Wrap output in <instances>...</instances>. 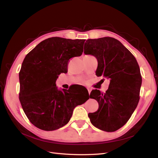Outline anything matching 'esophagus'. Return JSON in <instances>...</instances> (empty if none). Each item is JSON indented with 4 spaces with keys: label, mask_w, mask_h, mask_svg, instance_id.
I'll return each mask as SVG.
<instances>
[{
    "label": "esophagus",
    "mask_w": 158,
    "mask_h": 158,
    "mask_svg": "<svg viewBox=\"0 0 158 158\" xmlns=\"http://www.w3.org/2000/svg\"><path fill=\"white\" fill-rule=\"evenodd\" d=\"M88 89V93H89V94H90V93H91V89H89V88H87Z\"/></svg>",
    "instance_id": "obj_1"
}]
</instances>
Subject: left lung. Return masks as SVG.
<instances>
[{
    "label": "left lung",
    "mask_w": 158,
    "mask_h": 158,
    "mask_svg": "<svg viewBox=\"0 0 158 158\" xmlns=\"http://www.w3.org/2000/svg\"><path fill=\"white\" fill-rule=\"evenodd\" d=\"M84 53L96 57L97 77L110 79L105 93L92 90L90 98L99 103V108L89 113L91 123L102 131L113 132L127 123L137 108L142 77L133 54L119 40L112 37L88 39Z\"/></svg>",
    "instance_id": "left-lung-1"
}]
</instances>
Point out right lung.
<instances>
[{
  "label": "right lung",
  "mask_w": 158,
  "mask_h": 158,
  "mask_svg": "<svg viewBox=\"0 0 158 158\" xmlns=\"http://www.w3.org/2000/svg\"><path fill=\"white\" fill-rule=\"evenodd\" d=\"M85 40L49 38L25 56L19 73V99L36 127L53 131L63 127L74 108L89 99V94L79 97L70 89H58L56 84L59 75L67 73L69 59L82 54Z\"/></svg>",
  "instance_id": "right-lung-1"
}]
</instances>
